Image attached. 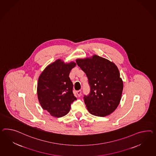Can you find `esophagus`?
<instances>
[{"mask_svg": "<svg viewBox=\"0 0 156 156\" xmlns=\"http://www.w3.org/2000/svg\"><path fill=\"white\" fill-rule=\"evenodd\" d=\"M77 94L78 97H80L81 95V90H78V91L77 92Z\"/></svg>", "mask_w": 156, "mask_h": 156, "instance_id": "obj_1", "label": "esophagus"}]
</instances>
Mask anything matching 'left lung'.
<instances>
[{
  "label": "left lung",
  "mask_w": 156,
  "mask_h": 156,
  "mask_svg": "<svg viewBox=\"0 0 156 156\" xmlns=\"http://www.w3.org/2000/svg\"><path fill=\"white\" fill-rule=\"evenodd\" d=\"M76 62L85 73L90 87L89 94L84 97L88 111L98 116L111 114L120 103L123 89L117 66L97 55Z\"/></svg>",
  "instance_id": "obj_1"
}]
</instances>
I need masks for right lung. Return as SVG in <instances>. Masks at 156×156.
I'll use <instances>...</instances> for the list:
<instances>
[{
  "instance_id": "1",
  "label": "right lung",
  "mask_w": 156,
  "mask_h": 156,
  "mask_svg": "<svg viewBox=\"0 0 156 156\" xmlns=\"http://www.w3.org/2000/svg\"><path fill=\"white\" fill-rule=\"evenodd\" d=\"M76 63H65L58 59L49 64L41 73L37 83L38 99L42 108L50 114L60 118L67 114L71 105L77 100L72 89L73 85L69 77Z\"/></svg>"
}]
</instances>
